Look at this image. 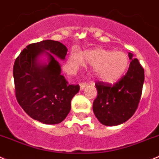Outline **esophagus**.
Listing matches in <instances>:
<instances>
[{"label":"esophagus","instance_id":"1","mask_svg":"<svg viewBox=\"0 0 159 159\" xmlns=\"http://www.w3.org/2000/svg\"><path fill=\"white\" fill-rule=\"evenodd\" d=\"M87 86V83H81V84H80V90H84V88H85Z\"/></svg>","mask_w":159,"mask_h":159}]
</instances>
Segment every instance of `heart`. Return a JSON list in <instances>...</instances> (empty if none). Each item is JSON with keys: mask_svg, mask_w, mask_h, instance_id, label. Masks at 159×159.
Masks as SVG:
<instances>
[{"mask_svg": "<svg viewBox=\"0 0 159 159\" xmlns=\"http://www.w3.org/2000/svg\"><path fill=\"white\" fill-rule=\"evenodd\" d=\"M84 61L93 66L95 77L105 83L119 80L126 72L129 64L127 55L122 51L97 48L84 51L82 54L72 51L66 62V70L73 73L84 66Z\"/></svg>", "mask_w": 159, "mask_h": 159, "instance_id": "obj_1", "label": "heart"}]
</instances>
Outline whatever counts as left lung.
Listing matches in <instances>:
<instances>
[{
  "label": "left lung",
  "instance_id": "1",
  "mask_svg": "<svg viewBox=\"0 0 159 159\" xmlns=\"http://www.w3.org/2000/svg\"><path fill=\"white\" fill-rule=\"evenodd\" d=\"M129 69L120 80L111 85L97 82L98 97L93 101V111L97 119L105 126H114L126 122L137 110L142 93L144 71L132 53Z\"/></svg>",
  "mask_w": 159,
  "mask_h": 159
}]
</instances>
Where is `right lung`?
<instances>
[{
	"mask_svg": "<svg viewBox=\"0 0 159 159\" xmlns=\"http://www.w3.org/2000/svg\"><path fill=\"white\" fill-rule=\"evenodd\" d=\"M68 49L58 41L46 40L28 45L15 61L13 76L17 101L35 120L44 124L62 122L71 109V101L80 90L61 75L56 58H66ZM45 56L47 62L40 58Z\"/></svg>",
	"mask_w": 159,
	"mask_h": 159,
	"instance_id": "add662e5",
	"label": "right lung"
}]
</instances>
